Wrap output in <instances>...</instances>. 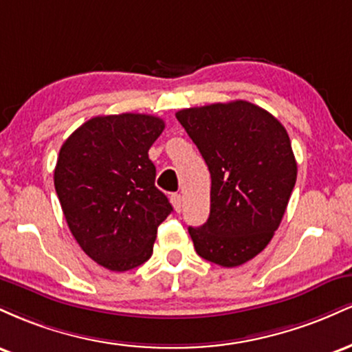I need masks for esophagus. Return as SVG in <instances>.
I'll list each match as a JSON object with an SVG mask.
<instances>
[{
	"mask_svg": "<svg viewBox=\"0 0 352 352\" xmlns=\"http://www.w3.org/2000/svg\"><path fill=\"white\" fill-rule=\"evenodd\" d=\"M170 201H172V205H173V210H175L177 213H180L182 212V207H184V200H182L180 193H172Z\"/></svg>",
	"mask_w": 352,
	"mask_h": 352,
	"instance_id": "esophagus-1",
	"label": "esophagus"
}]
</instances>
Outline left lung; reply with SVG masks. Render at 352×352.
<instances>
[{
	"label": "left lung",
	"mask_w": 352,
	"mask_h": 352,
	"mask_svg": "<svg viewBox=\"0 0 352 352\" xmlns=\"http://www.w3.org/2000/svg\"><path fill=\"white\" fill-rule=\"evenodd\" d=\"M212 177L210 217L188 227L201 258L233 268L263 252L281 223L296 184L286 129L246 100L177 112Z\"/></svg>",
	"instance_id": "obj_1"
}]
</instances>
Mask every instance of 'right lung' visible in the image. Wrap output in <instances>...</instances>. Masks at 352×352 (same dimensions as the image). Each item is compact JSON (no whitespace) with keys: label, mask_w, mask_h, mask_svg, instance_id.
I'll use <instances>...</instances> for the list:
<instances>
[{"label":"right lung","mask_w":352,"mask_h":352,"mask_svg":"<svg viewBox=\"0 0 352 352\" xmlns=\"http://www.w3.org/2000/svg\"><path fill=\"white\" fill-rule=\"evenodd\" d=\"M164 127L147 114L92 117L59 151L54 187L67 227L84 253L111 272L145 263L172 212L148 159Z\"/></svg>","instance_id":"right-lung-1"}]
</instances>
